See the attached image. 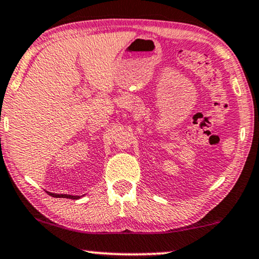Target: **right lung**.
I'll return each mask as SVG.
<instances>
[{"label": "right lung", "instance_id": "add662e5", "mask_svg": "<svg viewBox=\"0 0 259 259\" xmlns=\"http://www.w3.org/2000/svg\"><path fill=\"white\" fill-rule=\"evenodd\" d=\"M50 194V192H49ZM52 197H60V198H73V199H77L80 198L78 196H70V195H56V194H50Z\"/></svg>", "mask_w": 259, "mask_h": 259}]
</instances>
